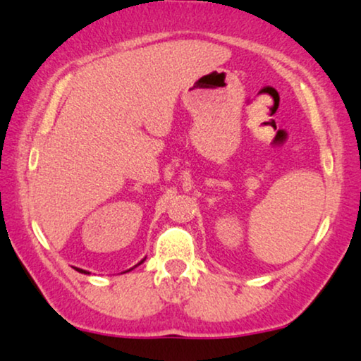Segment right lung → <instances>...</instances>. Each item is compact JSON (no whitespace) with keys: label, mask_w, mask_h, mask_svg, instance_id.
Listing matches in <instances>:
<instances>
[{"label":"right lung","mask_w":361,"mask_h":361,"mask_svg":"<svg viewBox=\"0 0 361 361\" xmlns=\"http://www.w3.org/2000/svg\"><path fill=\"white\" fill-rule=\"evenodd\" d=\"M143 261H145V259H143ZM143 261H140V262H138V264H142ZM77 271H79V272H82V274H89V272H85V271H82V269H77ZM130 271H132V269H130Z\"/></svg>","instance_id":"1"}]
</instances>
